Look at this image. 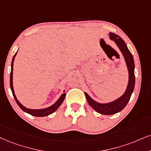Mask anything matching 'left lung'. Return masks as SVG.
<instances>
[{
  "instance_id": "1",
  "label": "left lung",
  "mask_w": 151,
  "mask_h": 151,
  "mask_svg": "<svg viewBox=\"0 0 151 151\" xmlns=\"http://www.w3.org/2000/svg\"><path fill=\"white\" fill-rule=\"evenodd\" d=\"M110 40L116 43V46L121 51L123 56L128 71V83L126 89L123 94L116 100L107 103H100L93 100L86 92H84L85 96L89 105L99 114L103 115H112L123 109L129 102V99L134 88L135 76H134V62L132 55L127 48L126 44L121 37L115 33H109Z\"/></svg>"
}]
</instances>
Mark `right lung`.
<instances>
[{
    "label": "right lung",
    "instance_id": "obj_1",
    "mask_svg": "<svg viewBox=\"0 0 151 151\" xmlns=\"http://www.w3.org/2000/svg\"><path fill=\"white\" fill-rule=\"evenodd\" d=\"M17 53H15V55L13 57L12 60V63H11V72H10V88L11 91H12V95L14 96V98L16 102L17 103L19 106L24 111V112L26 113L29 114L30 115L34 116H37V117H44V116H47L50 115V114H53V112H55L58 109V108L61 105V104L63 102L64 99L65 98V95L66 93H65V91H63V93L60 95V98L58 99V100L56 101L54 104H53L52 105H51L50 106H48L47 108H44V109H29V108H26V106H24L23 104L21 103L18 100V99L17 98L16 95H15L14 91V87H13V65H14V60L15 58V56H16Z\"/></svg>",
    "mask_w": 151,
    "mask_h": 151
}]
</instances>
